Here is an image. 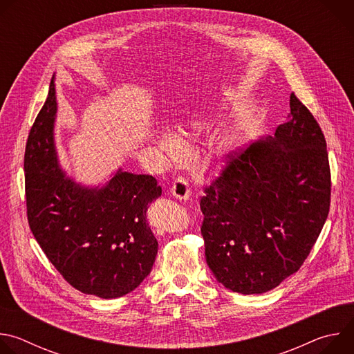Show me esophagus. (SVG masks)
Instances as JSON below:
<instances>
[{"label": "esophagus", "mask_w": 354, "mask_h": 354, "mask_svg": "<svg viewBox=\"0 0 354 354\" xmlns=\"http://www.w3.org/2000/svg\"><path fill=\"white\" fill-rule=\"evenodd\" d=\"M172 194L179 198V200H186L190 194V187H189V182L185 176H178L174 180V185L171 187Z\"/></svg>", "instance_id": "34e87169"}]
</instances>
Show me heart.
<instances>
[{
  "label": "heart",
  "mask_w": 354,
  "mask_h": 354,
  "mask_svg": "<svg viewBox=\"0 0 354 354\" xmlns=\"http://www.w3.org/2000/svg\"><path fill=\"white\" fill-rule=\"evenodd\" d=\"M205 124H206V122H205L203 118H196V119L190 120L189 129L192 131H198V130L203 129ZM160 147L164 149V153L168 156L169 160H179L182 157V153H183L182 145L172 136H168V134L162 136V138L160 140Z\"/></svg>",
  "instance_id": "1"
}]
</instances>
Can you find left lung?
Listing matches in <instances>:
<instances>
[{
  "label": "left lung",
  "mask_w": 354,
  "mask_h": 354,
  "mask_svg": "<svg viewBox=\"0 0 354 354\" xmlns=\"http://www.w3.org/2000/svg\"><path fill=\"white\" fill-rule=\"evenodd\" d=\"M290 119L274 137L228 153L200 198L206 261L241 294H262L298 272L330 207L325 136L292 92Z\"/></svg>",
  "instance_id": "8db88e82"
}]
</instances>
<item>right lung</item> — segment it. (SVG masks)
<instances>
[{"label": "right lung", "instance_id": "right-lung-1", "mask_svg": "<svg viewBox=\"0 0 354 354\" xmlns=\"http://www.w3.org/2000/svg\"><path fill=\"white\" fill-rule=\"evenodd\" d=\"M55 84L25 148L30 231L47 259L74 288L100 298L133 291L151 272L158 242L147 209L162 193L157 179L119 169L100 189L74 183L59 169L53 140Z\"/></svg>", "mask_w": 354, "mask_h": 354}]
</instances>
